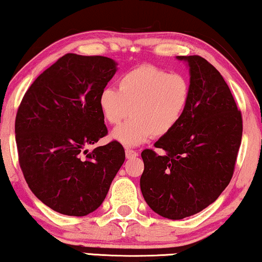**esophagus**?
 Here are the masks:
<instances>
[{"label":"esophagus","mask_w":262,"mask_h":262,"mask_svg":"<svg viewBox=\"0 0 262 262\" xmlns=\"http://www.w3.org/2000/svg\"><path fill=\"white\" fill-rule=\"evenodd\" d=\"M125 156H127L128 160H133V158L138 157V152L130 150V148H127V150H125Z\"/></svg>","instance_id":"esophagus-1"}]
</instances>
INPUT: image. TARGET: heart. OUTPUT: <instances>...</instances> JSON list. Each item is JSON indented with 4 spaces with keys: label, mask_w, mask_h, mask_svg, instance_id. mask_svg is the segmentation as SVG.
Instances as JSON below:
<instances>
[{
    "label": "heart",
    "mask_w": 262,
    "mask_h": 262,
    "mask_svg": "<svg viewBox=\"0 0 262 262\" xmlns=\"http://www.w3.org/2000/svg\"><path fill=\"white\" fill-rule=\"evenodd\" d=\"M191 95L188 79L152 65H140L118 78V89L107 87L99 95L104 120L118 124L111 138L127 147L146 142L152 135L163 137L179 124Z\"/></svg>",
    "instance_id": "heart-1"
}]
</instances>
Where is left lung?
<instances>
[{
	"label": "left lung",
	"mask_w": 262,
	"mask_h": 262,
	"mask_svg": "<svg viewBox=\"0 0 262 262\" xmlns=\"http://www.w3.org/2000/svg\"><path fill=\"white\" fill-rule=\"evenodd\" d=\"M190 68L187 108L170 133L155 142L163 154L141 152V193L155 213L180 220L217 200L232 179L242 141V114L220 72L200 55L177 57Z\"/></svg>",
	"instance_id": "left-lung-1"
}]
</instances>
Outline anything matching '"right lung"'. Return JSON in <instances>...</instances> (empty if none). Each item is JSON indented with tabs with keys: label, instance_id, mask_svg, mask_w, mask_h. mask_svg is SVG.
<instances>
[{
	"label": "right lung",
	"instance_id": "right-lung-1",
	"mask_svg": "<svg viewBox=\"0 0 262 262\" xmlns=\"http://www.w3.org/2000/svg\"><path fill=\"white\" fill-rule=\"evenodd\" d=\"M117 71L100 55L69 53L26 91L15 117L19 164L30 190L51 209L84 216L100 207L125 160L118 141L88 152L107 134L99 95Z\"/></svg>",
	"mask_w": 262,
	"mask_h": 262
}]
</instances>
